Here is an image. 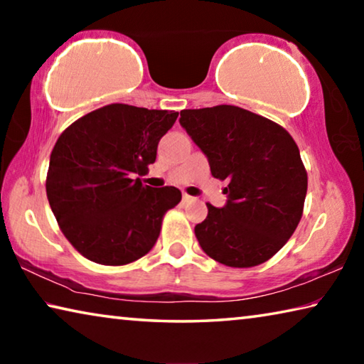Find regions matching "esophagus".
<instances>
[{"label": "esophagus", "instance_id": "34e87169", "mask_svg": "<svg viewBox=\"0 0 364 364\" xmlns=\"http://www.w3.org/2000/svg\"><path fill=\"white\" fill-rule=\"evenodd\" d=\"M191 200H194V197L184 193V194H183V202H191Z\"/></svg>", "mask_w": 364, "mask_h": 364}]
</instances>
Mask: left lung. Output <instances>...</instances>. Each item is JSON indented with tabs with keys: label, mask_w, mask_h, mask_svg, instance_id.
<instances>
[{
	"label": "left lung",
	"mask_w": 364,
	"mask_h": 364,
	"mask_svg": "<svg viewBox=\"0 0 364 364\" xmlns=\"http://www.w3.org/2000/svg\"><path fill=\"white\" fill-rule=\"evenodd\" d=\"M181 127L225 188L223 208L194 232L202 250L232 268L262 264L284 247L304 215L308 186L294 138L278 123L237 106L181 110Z\"/></svg>",
	"instance_id": "1"
}]
</instances>
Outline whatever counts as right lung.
Listing matches in <instances>:
<instances>
[{
    "instance_id": "right-lung-1",
    "label": "right lung",
    "mask_w": 364,
    "mask_h": 364,
    "mask_svg": "<svg viewBox=\"0 0 364 364\" xmlns=\"http://www.w3.org/2000/svg\"><path fill=\"white\" fill-rule=\"evenodd\" d=\"M176 117L175 110L109 104L60 133L49 159L46 196L78 254L122 267L154 247L181 191L146 186L134 176L156 162L159 141Z\"/></svg>"
}]
</instances>
